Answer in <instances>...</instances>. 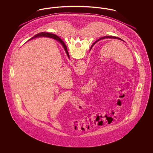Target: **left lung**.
<instances>
[{"mask_svg": "<svg viewBox=\"0 0 153 153\" xmlns=\"http://www.w3.org/2000/svg\"><path fill=\"white\" fill-rule=\"evenodd\" d=\"M119 39V40H120V41H123V39H122L121 38H119V37H117V36H103V37H102V38H99V39H97L96 41H95V42H94V44H92V45L91 46V49H90V50H91V49H92V48L94 46V45H95L97 41H100V40H102V39ZM56 40L58 41L59 43L61 44H62L63 43V42L62 41V40L61 39H59V38H57V39H56Z\"/></svg>", "mask_w": 153, "mask_h": 153, "instance_id": "8db88e82", "label": "left lung"}]
</instances>
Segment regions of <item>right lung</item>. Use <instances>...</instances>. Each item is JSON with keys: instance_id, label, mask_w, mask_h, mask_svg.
Wrapping results in <instances>:
<instances>
[{"instance_id": "add662e5", "label": "right lung", "mask_w": 153, "mask_h": 153, "mask_svg": "<svg viewBox=\"0 0 153 153\" xmlns=\"http://www.w3.org/2000/svg\"><path fill=\"white\" fill-rule=\"evenodd\" d=\"M39 37H48V38H53V39H54L56 40L57 38H59L58 36H57L56 35H54L53 34H51V33H45V32H42V33H38L36 35H35L33 37H32L31 38H30L29 41L30 40H31L33 39H34L36 38H39ZM60 39V38H59ZM63 42V41H62ZM62 46H63L64 50L66 52V54H67L68 58H69V53H68V49H67V48H66V46L65 44H64V42H63L62 44H61Z\"/></svg>"}]
</instances>
